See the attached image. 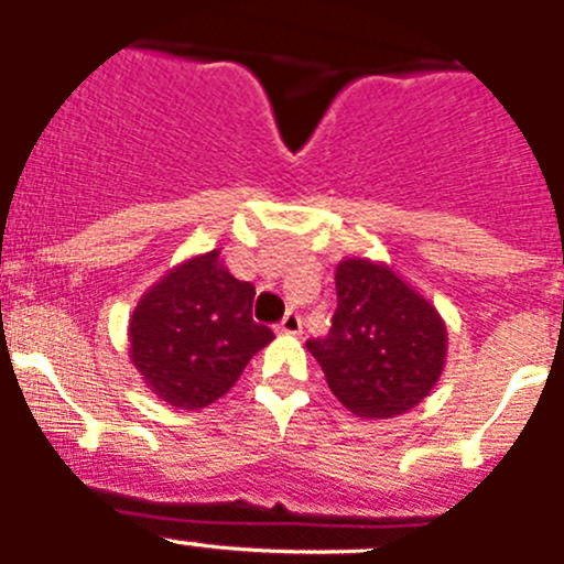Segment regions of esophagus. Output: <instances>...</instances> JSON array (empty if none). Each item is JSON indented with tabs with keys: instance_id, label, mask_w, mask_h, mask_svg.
<instances>
[{
	"instance_id": "esophagus-1",
	"label": "esophagus",
	"mask_w": 564,
	"mask_h": 564,
	"mask_svg": "<svg viewBox=\"0 0 564 564\" xmlns=\"http://www.w3.org/2000/svg\"><path fill=\"white\" fill-rule=\"evenodd\" d=\"M303 330V319H300L297 311H286L281 319V325H278V333H286V336H297V333Z\"/></svg>"
}]
</instances>
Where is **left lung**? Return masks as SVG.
<instances>
[{"label": "left lung", "mask_w": 564, "mask_h": 564, "mask_svg": "<svg viewBox=\"0 0 564 564\" xmlns=\"http://www.w3.org/2000/svg\"><path fill=\"white\" fill-rule=\"evenodd\" d=\"M336 294L330 333L305 341L330 391L360 419L408 413L444 375V316L391 267L364 256L338 261Z\"/></svg>", "instance_id": "1"}]
</instances>
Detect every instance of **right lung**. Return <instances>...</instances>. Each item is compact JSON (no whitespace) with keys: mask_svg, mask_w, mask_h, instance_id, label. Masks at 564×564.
I'll return each mask as SVG.
<instances>
[{"mask_svg":"<svg viewBox=\"0 0 564 564\" xmlns=\"http://www.w3.org/2000/svg\"><path fill=\"white\" fill-rule=\"evenodd\" d=\"M253 283L237 281L220 248L167 270L129 319V360L145 386L178 410L226 397L248 360L272 341L253 322Z\"/></svg>","mask_w":564,"mask_h":564,"instance_id":"1","label":"right lung"}]
</instances>
